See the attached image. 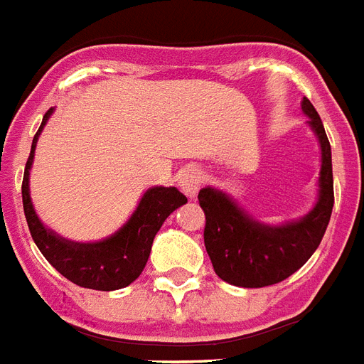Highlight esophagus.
<instances>
[{
	"instance_id": "obj_1",
	"label": "esophagus",
	"mask_w": 364,
	"mask_h": 364,
	"mask_svg": "<svg viewBox=\"0 0 364 364\" xmlns=\"http://www.w3.org/2000/svg\"><path fill=\"white\" fill-rule=\"evenodd\" d=\"M200 184H203V173H200L199 168H186L184 173L180 174V190L184 191V196L190 197V199L197 196Z\"/></svg>"
}]
</instances>
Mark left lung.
Masks as SVG:
<instances>
[{
	"label": "left lung",
	"mask_w": 364,
	"mask_h": 364,
	"mask_svg": "<svg viewBox=\"0 0 364 364\" xmlns=\"http://www.w3.org/2000/svg\"><path fill=\"white\" fill-rule=\"evenodd\" d=\"M302 110L321 144L319 199L301 222L267 228L250 220L222 191L205 188L199 205L205 212V248L216 274L238 287H264L286 280L310 259L329 225L334 205L331 144L318 110L308 97Z\"/></svg>",
	"instance_id": "1"
}]
</instances>
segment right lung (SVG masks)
<instances>
[{"label": "right lung", "mask_w": 364, "mask_h": 364, "mask_svg": "<svg viewBox=\"0 0 364 364\" xmlns=\"http://www.w3.org/2000/svg\"><path fill=\"white\" fill-rule=\"evenodd\" d=\"M52 109L43 116V124L37 129L31 144L30 158L26 164L24 180H22V203L31 238L45 255V259L54 269L63 274L67 280L80 287L112 291L129 286L141 276L148 261L156 232L164 225L168 214L178 206L186 205L188 199L176 188H152L144 193L132 220L103 242L77 244L60 238L39 222L31 206L30 190H28V174L33 161L35 144L41 129L48 120Z\"/></svg>", "instance_id": "obj_1"}]
</instances>
